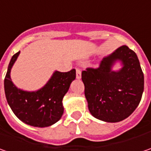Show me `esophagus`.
<instances>
[{
  "mask_svg": "<svg viewBox=\"0 0 151 151\" xmlns=\"http://www.w3.org/2000/svg\"><path fill=\"white\" fill-rule=\"evenodd\" d=\"M76 78L81 79V70L79 68H76Z\"/></svg>",
  "mask_w": 151,
  "mask_h": 151,
  "instance_id": "esophagus-1",
  "label": "esophagus"
}]
</instances>
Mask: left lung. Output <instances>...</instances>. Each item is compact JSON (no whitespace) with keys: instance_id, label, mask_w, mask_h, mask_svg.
<instances>
[{"instance_id":"8db88e82","label":"left lung","mask_w":151,"mask_h":151,"mask_svg":"<svg viewBox=\"0 0 151 151\" xmlns=\"http://www.w3.org/2000/svg\"><path fill=\"white\" fill-rule=\"evenodd\" d=\"M120 60L119 72L111 68ZM85 96L93 117L116 123L128 118L138 107L144 91V74L136 54L124 45L103 58L97 68L88 67L81 72Z\"/></svg>"}]
</instances>
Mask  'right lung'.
Wrapping results in <instances>:
<instances>
[{"instance_id": "1", "label": "right lung", "mask_w": 151, "mask_h": 151, "mask_svg": "<svg viewBox=\"0 0 151 151\" xmlns=\"http://www.w3.org/2000/svg\"><path fill=\"white\" fill-rule=\"evenodd\" d=\"M19 54L20 51L12 57L4 80L7 102L15 115L23 123L39 128L49 127L62 117V100L76 79V70L68 72L55 71L48 83L37 91H22L15 86L10 76L11 69Z\"/></svg>"}]
</instances>
